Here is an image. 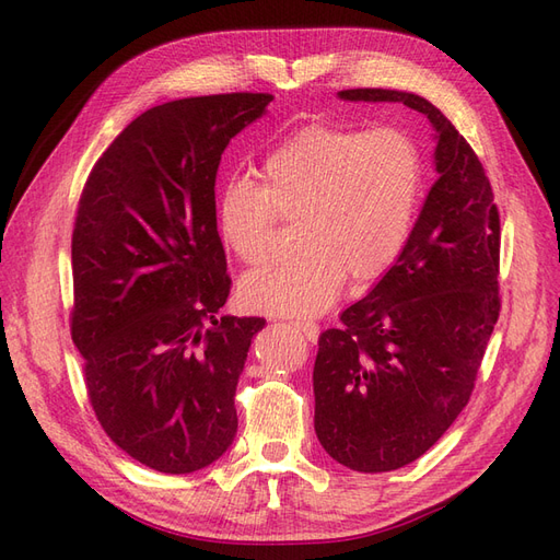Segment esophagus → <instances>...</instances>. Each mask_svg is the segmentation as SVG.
Returning a JSON list of instances; mask_svg holds the SVG:
<instances>
[{
  "label": "esophagus",
  "instance_id": "1",
  "mask_svg": "<svg viewBox=\"0 0 560 560\" xmlns=\"http://www.w3.org/2000/svg\"><path fill=\"white\" fill-rule=\"evenodd\" d=\"M293 328H295L302 337L310 339V341H316V339H318V332H320V328L316 326V323H312V320H295Z\"/></svg>",
  "mask_w": 560,
  "mask_h": 560
}]
</instances>
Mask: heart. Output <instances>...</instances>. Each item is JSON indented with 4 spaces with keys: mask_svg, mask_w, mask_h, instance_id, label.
Listing matches in <instances>:
<instances>
[{
    "mask_svg": "<svg viewBox=\"0 0 560 560\" xmlns=\"http://www.w3.org/2000/svg\"><path fill=\"white\" fill-rule=\"evenodd\" d=\"M265 186L232 176L219 197L223 242L246 265L272 256L281 211L302 213L298 254L248 275L240 298L269 316H316L353 281L382 277L402 256L425 186L419 141L402 128L310 122L262 160Z\"/></svg>",
    "mask_w": 560,
    "mask_h": 560,
    "instance_id": "heart-1",
    "label": "heart"
}]
</instances>
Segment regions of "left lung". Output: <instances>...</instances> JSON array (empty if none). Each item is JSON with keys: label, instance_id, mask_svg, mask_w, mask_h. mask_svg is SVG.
Returning <instances> with one entry per match:
<instances>
[{"label": "left lung", "instance_id": "8db88e82", "mask_svg": "<svg viewBox=\"0 0 560 560\" xmlns=\"http://www.w3.org/2000/svg\"><path fill=\"white\" fill-rule=\"evenodd\" d=\"M337 97L405 104L438 141V182L402 256L320 332L314 363L320 446L355 472H390L421 458L470 400L500 314V215L477 153L435 104L384 88Z\"/></svg>", "mask_w": 560, "mask_h": 560}]
</instances>
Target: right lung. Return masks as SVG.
Masks as SVG:
<instances>
[{
  "instance_id": "1",
  "label": "right lung",
  "mask_w": 560,
  "mask_h": 560,
  "mask_svg": "<svg viewBox=\"0 0 560 560\" xmlns=\"http://www.w3.org/2000/svg\"><path fill=\"white\" fill-rule=\"evenodd\" d=\"M272 95L153 106L90 172L71 234V339L104 432L151 470L188 475L237 435L234 390L258 316L215 318L230 295L215 172Z\"/></svg>"
}]
</instances>
